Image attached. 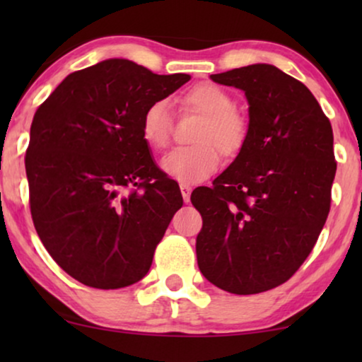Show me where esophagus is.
<instances>
[{"label": "esophagus", "mask_w": 362, "mask_h": 362, "mask_svg": "<svg viewBox=\"0 0 362 362\" xmlns=\"http://www.w3.org/2000/svg\"><path fill=\"white\" fill-rule=\"evenodd\" d=\"M180 187H181V194H182V199H185V202H189V196H191V186H189V185H185V182H181Z\"/></svg>", "instance_id": "esophagus-1"}]
</instances>
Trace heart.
I'll return each instance as SVG.
<instances>
[{"label":"heart","mask_w":362,"mask_h":362,"mask_svg":"<svg viewBox=\"0 0 362 362\" xmlns=\"http://www.w3.org/2000/svg\"><path fill=\"white\" fill-rule=\"evenodd\" d=\"M182 103L202 113L204 122L192 136L196 145L175 148L163 158L160 166L173 180L196 185L209 177L219 166L216 146L226 156L240 150L245 140V122L234 110L230 93L216 83L204 82L191 87L182 97ZM141 135L156 150L168 145L171 135L170 102L158 98L145 108L141 115Z\"/></svg>","instance_id":"b5f03b06"}]
</instances>
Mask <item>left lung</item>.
<instances>
[{"instance_id":"obj_1","label":"left lung","mask_w":362,"mask_h":362,"mask_svg":"<svg viewBox=\"0 0 362 362\" xmlns=\"http://www.w3.org/2000/svg\"><path fill=\"white\" fill-rule=\"evenodd\" d=\"M249 103L235 160L192 191L202 216L196 239L201 274L235 295L285 284L313 249L336 175L333 128L306 86L272 64L214 74Z\"/></svg>"}]
</instances>
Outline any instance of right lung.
I'll list each match as a JSON object with an SVG mask.
<instances>
[{
	"label": "right lung",
	"mask_w": 362,
	"mask_h": 362,
	"mask_svg": "<svg viewBox=\"0 0 362 362\" xmlns=\"http://www.w3.org/2000/svg\"><path fill=\"white\" fill-rule=\"evenodd\" d=\"M189 78L107 59L69 74L37 108L26 151L34 227L81 284L123 288L150 270L182 196L153 161L141 115Z\"/></svg>",
	"instance_id": "obj_1"
}]
</instances>
